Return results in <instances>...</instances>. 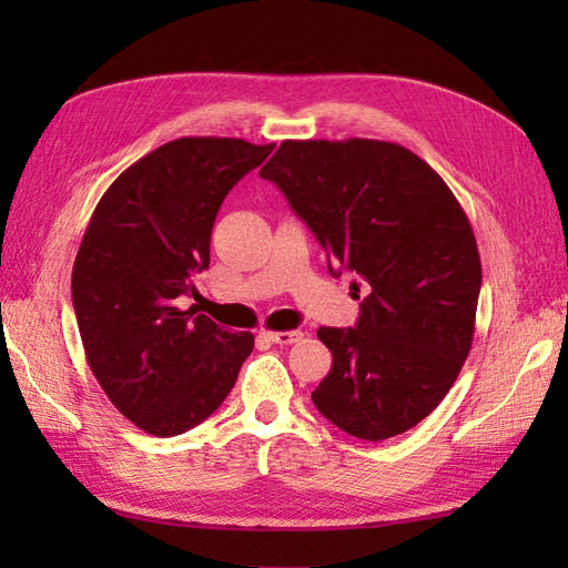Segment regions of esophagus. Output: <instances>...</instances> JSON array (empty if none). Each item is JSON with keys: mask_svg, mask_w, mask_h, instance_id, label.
<instances>
[{"mask_svg": "<svg viewBox=\"0 0 568 568\" xmlns=\"http://www.w3.org/2000/svg\"><path fill=\"white\" fill-rule=\"evenodd\" d=\"M265 336H268V342L273 344H297L305 334L300 329H293V332H268Z\"/></svg>", "mask_w": 568, "mask_h": 568, "instance_id": "obj_1", "label": "esophagus"}]
</instances>
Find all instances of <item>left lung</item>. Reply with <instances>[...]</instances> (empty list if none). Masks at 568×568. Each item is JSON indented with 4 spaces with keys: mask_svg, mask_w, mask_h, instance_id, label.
<instances>
[{
    "mask_svg": "<svg viewBox=\"0 0 568 568\" xmlns=\"http://www.w3.org/2000/svg\"><path fill=\"white\" fill-rule=\"evenodd\" d=\"M261 178L317 236L329 273L368 287L354 327L317 329L332 371L312 403L366 442L413 429L474 342L480 258L462 204L419 155L373 139L283 141Z\"/></svg>",
    "mask_w": 568,
    "mask_h": 568,
    "instance_id": "obj_1",
    "label": "left lung"
}]
</instances>
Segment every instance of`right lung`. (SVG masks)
<instances>
[{
  "label": "right lung",
  "mask_w": 568,
  "mask_h": 568,
  "mask_svg": "<svg viewBox=\"0 0 568 568\" xmlns=\"http://www.w3.org/2000/svg\"><path fill=\"white\" fill-rule=\"evenodd\" d=\"M271 151L244 139L168 141L114 180L82 236L72 307L84 356L119 413L155 437L207 419L251 354V332H224L178 297L210 268L229 190Z\"/></svg>",
  "instance_id": "right-lung-1"
}]
</instances>
